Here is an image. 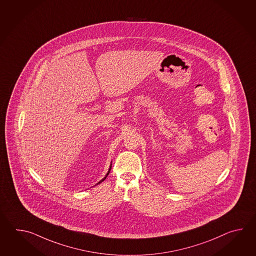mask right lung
Wrapping results in <instances>:
<instances>
[{"label":"right lung","mask_w":256,"mask_h":256,"mask_svg":"<svg viewBox=\"0 0 256 256\" xmlns=\"http://www.w3.org/2000/svg\"><path fill=\"white\" fill-rule=\"evenodd\" d=\"M110 171V168L109 169V171H108V173H107V174H106V176H104V178H102V180H100V182H98V184H100V183H102V181H104V180H106V178H107V176H108V174H109Z\"/></svg>","instance_id":"add662e5"}]
</instances>
